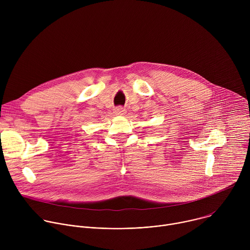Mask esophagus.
<instances>
[{"mask_svg":"<svg viewBox=\"0 0 250 250\" xmlns=\"http://www.w3.org/2000/svg\"><path fill=\"white\" fill-rule=\"evenodd\" d=\"M116 113H117V115H124L125 113V108H123V106H118V108L116 109Z\"/></svg>","mask_w":250,"mask_h":250,"instance_id":"esophagus-1","label":"esophagus"}]
</instances>
